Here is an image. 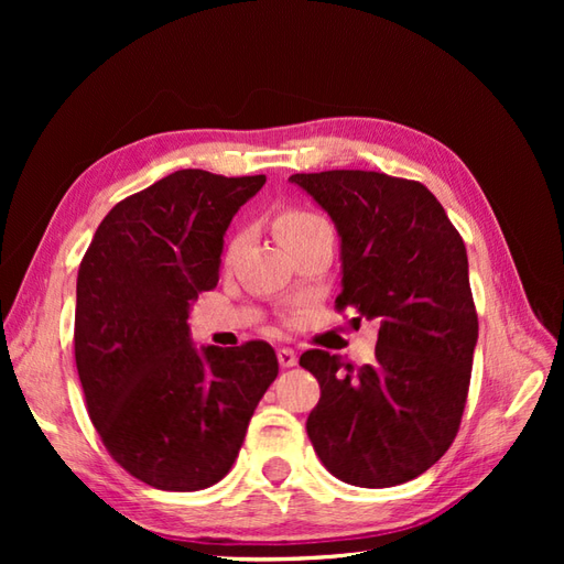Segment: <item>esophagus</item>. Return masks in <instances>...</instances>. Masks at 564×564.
<instances>
[{"mask_svg": "<svg viewBox=\"0 0 564 564\" xmlns=\"http://www.w3.org/2000/svg\"><path fill=\"white\" fill-rule=\"evenodd\" d=\"M278 360L286 369V367H294L299 362V357H296V352L292 348H280L278 350Z\"/></svg>", "mask_w": 564, "mask_h": 564, "instance_id": "esophagus-1", "label": "esophagus"}]
</instances>
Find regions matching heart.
<instances>
[{"mask_svg": "<svg viewBox=\"0 0 564 564\" xmlns=\"http://www.w3.org/2000/svg\"><path fill=\"white\" fill-rule=\"evenodd\" d=\"M322 224H327V220L317 216L315 212L301 209V207H286L275 218V232L280 237V242L289 249L296 240H301L305 232H311L313 228H317ZM240 245H242V235H235L228 245V251H226L228 263L235 259V253H237V249H240Z\"/></svg>", "mask_w": 564, "mask_h": 564, "instance_id": "b5f03b06", "label": "heart"}]
</instances>
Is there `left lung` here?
I'll use <instances>...</instances> for the list:
<instances>
[{"instance_id":"obj_1","label":"left lung","mask_w":564,"mask_h":564,"mask_svg":"<svg viewBox=\"0 0 564 564\" xmlns=\"http://www.w3.org/2000/svg\"><path fill=\"white\" fill-rule=\"evenodd\" d=\"M289 181L338 228L344 292L334 308L379 324L371 365L352 369L319 348L301 355L319 381L305 431L338 480L369 489L414 480L449 449L466 409L477 340L466 245L419 181L362 169Z\"/></svg>"}]
</instances>
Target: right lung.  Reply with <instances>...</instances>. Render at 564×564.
<instances>
[{
	"label": "right lung",
	"mask_w": 564,
	"mask_h": 564,
	"mask_svg": "<svg viewBox=\"0 0 564 564\" xmlns=\"http://www.w3.org/2000/svg\"><path fill=\"white\" fill-rule=\"evenodd\" d=\"M265 176L181 169L117 202L77 272L75 362L108 454L135 480L197 491L228 475L278 377L265 340L204 348L187 308L218 282L224 232Z\"/></svg>",
	"instance_id": "1"
}]
</instances>
